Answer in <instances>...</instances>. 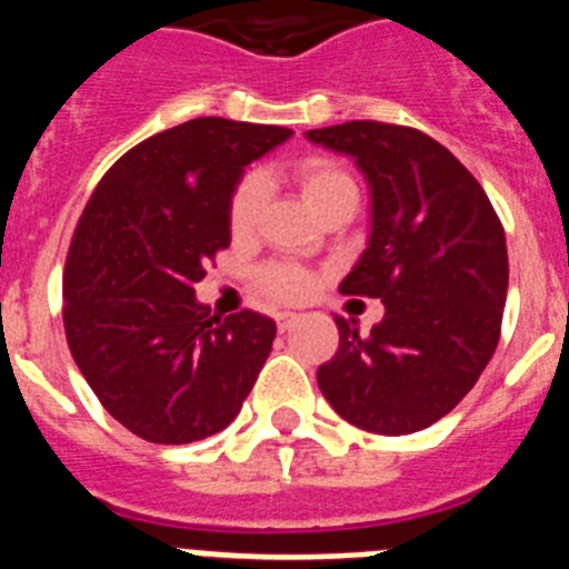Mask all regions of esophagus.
I'll use <instances>...</instances> for the list:
<instances>
[{
  "label": "esophagus",
  "mask_w": 569,
  "mask_h": 569,
  "mask_svg": "<svg viewBox=\"0 0 569 569\" xmlns=\"http://www.w3.org/2000/svg\"><path fill=\"white\" fill-rule=\"evenodd\" d=\"M295 323H298V315H295V312H280L278 315V329H280V332H289V329Z\"/></svg>",
  "instance_id": "obj_1"
}]
</instances>
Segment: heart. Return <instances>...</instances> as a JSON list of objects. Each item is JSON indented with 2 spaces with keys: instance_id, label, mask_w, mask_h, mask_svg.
Here are the masks:
<instances>
[{
  "instance_id": "heart-1",
  "label": "heart",
  "mask_w": 569,
  "mask_h": 569,
  "mask_svg": "<svg viewBox=\"0 0 569 569\" xmlns=\"http://www.w3.org/2000/svg\"><path fill=\"white\" fill-rule=\"evenodd\" d=\"M295 180L300 186L306 206L320 214L329 202L340 197H358L355 177L332 157H309L295 166ZM266 197V182L257 174L240 180L229 202V229L234 237H246L257 223L260 206ZM260 286L266 295L278 300H300L312 291V274L298 266H266L260 271Z\"/></svg>"
}]
</instances>
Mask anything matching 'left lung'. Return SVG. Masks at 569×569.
<instances>
[{
  "instance_id": "obj_1",
  "label": "left lung",
  "mask_w": 569,
  "mask_h": 569,
  "mask_svg": "<svg viewBox=\"0 0 569 569\" xmlns=\"http://www.w3.org/2000/svg\"><path fill=\"white\" fill-rule=\"evenodd\" d=\"M352 157L369 186V240L340 291L380 298L372 332L338 318L340 346L318 369L335 412L378 435L432 427L490 363L507 300V240L490 197L423 131L355 120L306 131Z\"/></svg>"
}]
</instances>
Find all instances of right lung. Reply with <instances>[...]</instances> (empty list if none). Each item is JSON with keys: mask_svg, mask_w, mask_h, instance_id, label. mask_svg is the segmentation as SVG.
<instances>
[{"mask_svg": "<svg viewBox=\"0 0 569 569\" xmlns=\"http://www.w3.org/2000/svg\"><path fill=\"white\" fill-rule=\"evenodd\" d=\"M289 128L200 117L108 168L79 217L62 298L66 338L102 407L151 443H191L237 418L271 352L274 320L217 318L194 295L229 249L246 166Z\"/></svg>", "mask_w": 569, "mask_h": 569, "instance_id": "add662e5", "label": "right lung"}]
</instances>
